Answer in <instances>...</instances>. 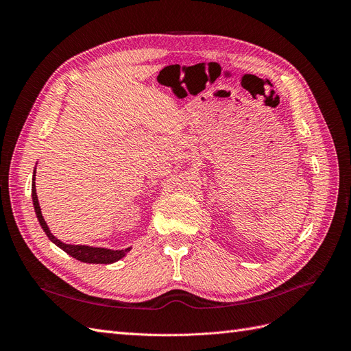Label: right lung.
Wrapping results in <instances>:
<instances>
[{
	"label": "right lung",
	"instance_id": "1",
	"mask_svg": "<svg viewBox=\"0 0 351 351\" xmlns=\"http://www.w3.org/2000/svg\"><path fill=\"white\" fill-rule=\"evenodd\" d=\"M35 174L36 169L34 171V177H32V200H34V208H35V214L39 221V224L42 230L45 231V234L48 239L58 246L61 250H64L70 256L74 259H77L84 263H114L117 261L123 259L127 253L132 250V247L121 249V250H112V249H105V247H93V246H86V244H67L58 240L54 234H52L49 227L47 226V222L42 217L40 206H39V200L36 195V186H35Z\"/></svg>",
	"mask_w": 351,
	"mask_h": 351
}]
</instances>
